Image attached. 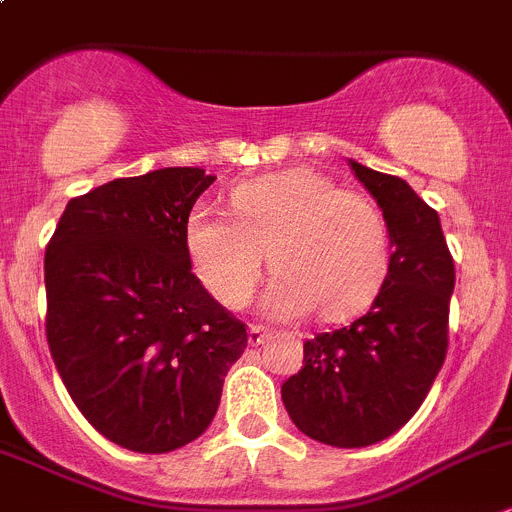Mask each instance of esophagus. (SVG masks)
Returning a JSON list of instances; mask_svg holds the SVG:
<instances>
[{"mask_svg": "<svg viewBox=\"0 0 512 512\" xmlns=\"http://www.w3.org/2000/svg\"><path fill=\"white\" fill-rule=\"evenodd\" d=\"M270 336L272 331H267V328L250 326V331H247V343H250V346H260V343H265Z\"/></svg>", "mask_w": 512, "mask_h": 512, "instance_id": "1", "label": "esophagus"}]
</instances>
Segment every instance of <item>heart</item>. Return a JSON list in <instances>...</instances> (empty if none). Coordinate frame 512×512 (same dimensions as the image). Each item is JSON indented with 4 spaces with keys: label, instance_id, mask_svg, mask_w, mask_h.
<instances>
[{
    "label": "heart",
    "instance_id": "1",
    "mask_svg": "<svg viewBox=\"0 0 512 512\" xmlns=\"http://www.w3.org/2000/svg\"><path fill=\"white\" fill-rule=\"evenodd\" d=\"M232 212L197 204L184 224L186 252L204 288L242 308L260 283L265 252L275 272L265 310L272 318H348L384 280L389 234L376 204L313 169H285L242 181Z\"/></svg>",
    "mask_w": 512,
    "mask_h": 512
}]
</instances>
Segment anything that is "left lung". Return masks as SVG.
Instances as JSON below:
<instances>
[{"label":"left lung","mask_w":512,"mask_h":512,"mask_svg":"<svg viewBox=\"0 0 512 512\" xmlns=\"http://www.w3.org/2000/svg\"><path fill=\"white\" fill-rule=\"evenodd\" d=\"M348 164L384 214L389 270L361 318L305 341L283 404L310 439L351 450L399 432L432 389L447 353L455 262L439 214L407 181Z\"/></svg>","instance_id":"left-lung-1"}]
</instances>
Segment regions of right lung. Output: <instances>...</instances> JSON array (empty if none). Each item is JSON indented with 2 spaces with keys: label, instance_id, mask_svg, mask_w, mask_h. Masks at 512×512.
<instances>
[{
  "label": "right lung",
  "instance_id": "right-lung-1",
  "mask_svg": "<svg viewBox=\"0 0 512 512\" xmlns=\"http://www.w3.org/2000/svg\"><path fill=\"white\" fill-rule=\"evenodd\" d=\"M217 176L169 166L70 199L45 252L47 343L75 407L131 452L212 424L247 331L191 272L184 224Z\"/></svg>",
  "mask_w": 512,
  "mask_h": 512
}]
</instances>
